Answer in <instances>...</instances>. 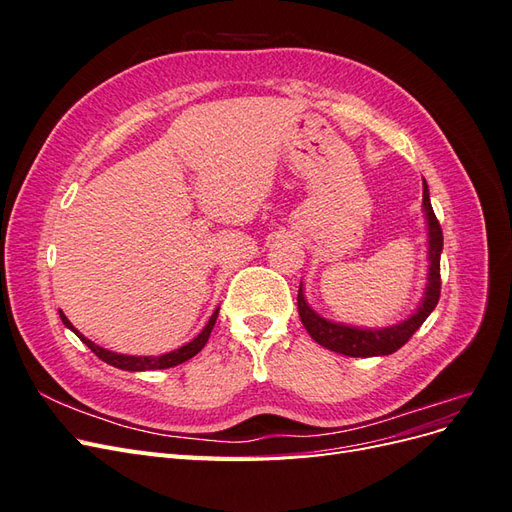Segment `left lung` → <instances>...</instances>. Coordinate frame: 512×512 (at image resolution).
Segmentation results:
<instances>
[{"mask_svg": "<svg viewBox=\"0 0 512 512\" xmlns=\"http://www.w3.org/2000/svg\"><path fill=\"white\" fill-rule=\"evenodd\" d=\"M421 211L425 220V243H423V271L421 286L410 299V309L397 316L395 320L384 322H352L344 318L331 316L324 305H318L314 299L312 286L301 282L299 286V316L307 333L316 342L333 352L346 356H384L393 354L404 346L416 333V329L427 320V316L436 309L440 299V254H442V228L433 215L429 203V188L423 179L421 185ZM316 286V284H314Z\"/></svg>", "mask_w": 512, "mask_h": 512, "instance_id": "1", "label": "left lung"}]
</instances>
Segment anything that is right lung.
Instances as JSON below:
<instances>
[{
    "mask_svg": "<svg viewBox=\"0 0 512 512\" xmlns=\"http://www.w3.org/2000/svg\"><path fill=\"white\" fill-rule=\"evenodd\" d=\"M218 314H220V305L213 307V312L207 316V320L200 324V329L185 339V342H179L177 346H170V348H162V350H151V346L147 344H136L134 342L121 344H106L104 339L100 342V339L96 337H89L85 335L76 324L61 312L59 309V316L61 320H64V324L68 329H72L76 335H79L83 339V344H87L91 348V352H96L102 361H106L108 365H115L119 369H126V371H145V369H166V367H175L183 361L192 359L194 354H198L200 350H203V346L207 344V339L211 335V329L215 320H218ZM141 347L142 350L138 351L137 348Z\"/></svg>",
    "mask_w": 512,
    "mask_h": 512,
    "instance_id": "1",
    "label": "right lung"
}]
</instances>
